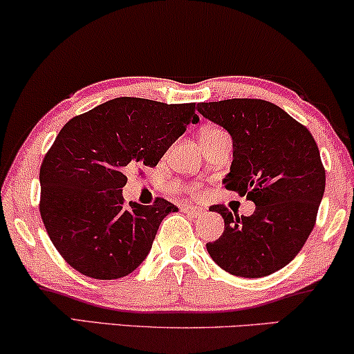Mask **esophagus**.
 I'll use <instances>...</instances> for the list:
<instances>
[{
  "mask_svg": "<svg viewBox=\"0 0 354 354\" xmlns=\"http://www.w3.org/2000/svg\"><path fill=\"white\" fill-rule=\"evenodd\" d=\"M182 211L187 212V214H192V216H203V214H205V209H203V207H196V206H190V205L183 206Z\"/></svg>",
  "mask_w": 354,
  "mask_h": 354,
  "instance_id": "obj_1",
  "label": "esophagus"
}]
</instances>
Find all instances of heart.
Masks as SVG:
<instances>
[{
	"instance_id": "1",
	"label": "heart",
	"mask_w": 354,
	"mask_h": 354,
	"mask_svg": "<svg viewBox=\"0 0 354 354\" xmlns=\"http://www.w3.org/2000/svg\"><path fill=\"white\" fill-rule=\"evenodd\" d=\"M222 133H225L224 130L222 129H217V127H211V129H206L205 132H203V135L201 137H205V135H222Z\"/></svg>"
}]
</instances>
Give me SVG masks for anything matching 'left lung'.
<instances>
[{"instance_id":"obj_1","label":"left lung","mask_w":354,"mask_h":354,"mask_svg":"<svg viewBox=\"0 0 354 354\" xmlns=\"http://www.w3.org/2000/svg\"><path fill=\"white\" fill-rule=\"evenodd\" d=\"M200 114L219 124L234 140L227 190L256 205L251 216L229 212L221 239L207 243L212 261L232 275L266 277L299 253L316 224L326 190V169L309 130L264 100L232 98L198 104Z\"/></svg>"}]
</instances>
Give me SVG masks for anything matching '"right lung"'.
<instances>
[{
    "label": "right lung",
    "instance_id": "obj_1",
    "mask_svg": "<svg viewBox=\"0 0 354 354\" xmlns=\"http://www.w3.org/2000/svg\"><path fill=\"white\" fill-rule=\"evenodd\" d=\"M195 103L115 98L75 115L57 133L40 167V214L66 263L91 279L129 275L143 263L164 217L177 207L125 203V172L154 167L196 124Z\"/></svg>",
    "mask_w": 354,
    "mask_h": 354
}]
</instances>
